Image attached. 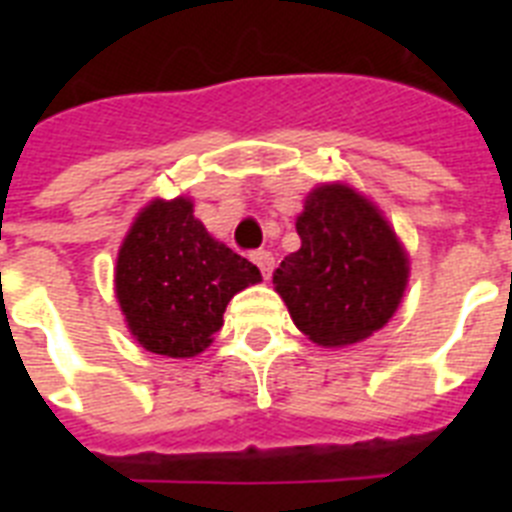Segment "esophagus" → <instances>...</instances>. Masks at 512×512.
Here are the masks:
<instances>
[{"label": "esophagus", "instance_id": "obj_1", "mask_svg": "<svg viewBox=\"0 0 512 512\" xmlns=\"http://www.w3.org/2000/svg\"><path fill=\"white\" fill-rule=\"evenodd\" d=\"M252 263L260 268V273H263L265 279H271V271H273V255L268 252V249H257V252H252Z\"/></svg>", "mask_w": 512, "mask_h": 512}]
</instances>
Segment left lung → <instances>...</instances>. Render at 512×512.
I'll return each instance as SVG.
<instances>
[{"mask_svg":"<svg viewBox=\"0 0 512 512\" xmlns=\"http://www.w3.org/2000/svg\"><path fill=\"white\" fill-rule=\"evenodd\" d=\"M300 249L273 284L300 332L319 345H350L396 313L406 255L385 217L348 185H321L297 217Z\"/></svg>","mask_w":512,"mask_h":512,"instance_id":"1","label":"left lung"}]
</instances>
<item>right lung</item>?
Instances as JSON below:
<instances>
[{"instance_id": "obj_1", "label": "right lung", "mask_w": 512, "mask_h": 512, "mask_svg": "<svg viewBox=\"0 0 512 512\" xmlns=\"http://www.w3.org/2000/svg\"><path fill=\"white\" fill-rule=\"evenodd\" d=\"M257 281V265L212 239L183 196L148 204L116 260V297L130 332L170 358L207 348L223 327L225 305Z\"/></svg>"}]
</instances>
